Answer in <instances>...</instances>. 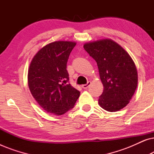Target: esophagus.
Listing matches in <instances>:
<instances>
[{"label":"esophagus","mask_w":154,"mask_h":154,"mask_svg":"<svg viewBox=\"0 0 154 154\" xmlns=\"http://www.w3.org/2000/svg\"><path fill=\"white\" fill-rule=\"evenodd\" d=\"M90 84H91L90 82H88V83H86V84H85V85H82V88H83V89H87V88L90 85Z\"/></svg>","instance_id":"esophagus-1"}]
</instances>
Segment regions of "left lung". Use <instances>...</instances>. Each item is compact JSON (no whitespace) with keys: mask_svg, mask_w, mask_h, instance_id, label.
<instances>
[{"mask_svg":"<svg viewBox=\"0 0 154 154\" xmlns=\"http://www.w3.org/2000/svg\"><path fill=\"white\" fill-rule=\"evenodd\" d=\"M83 48L96 61L104 86L98 101L100 106L110 112L123 109L137 86V71L131 57L111 39L85 43Z\"/></svg>","mask_w":154,"mask_h":154,"instance_id":"8db88e82","label":"left lung"}]
</instances>
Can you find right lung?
<instances>
[{"label": "right lung", "instance_id": "obj_1", "mask_svg": "<svg viewBox=\"0 0 154 154\" xmlns=\"http://www.w3.org/2000/svg\"><path fill=\"white\" fill-rule=\"evenodd\" d=\"M76 43L55 41L33 57L28 71L31 93L48 113L62 115L74 106L80 92L69 83L66 64Z\"/></svg>", "mask_w": 154, "mask_h": 154}]
</instances>
